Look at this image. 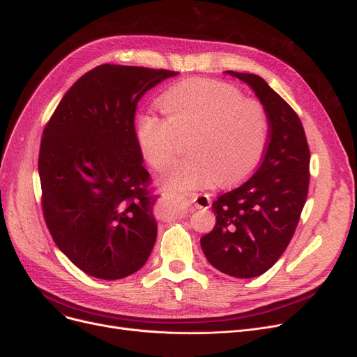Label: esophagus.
Segmentation results:
<instances>
[{"label":"esophagus","instance_id":"1","mask_svg":"<svg viewBox=\"0 0 357 357\" xmlns=\"http://www.w3.org/2000/svg\"><path fill=\"white\" fill-rule=\"evenodd\" d=\"M188 197L194 202L197 208L207 210L211 207V195L210 194H191Z\"/></svg>","mask_w":357,"mask_h":357}]
</instances>
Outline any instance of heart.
Instances as JSON below:
<instances>
[{
	"label": "heart",
	"instance_id": "b5f03b06",
	"mask_svg": "<svg viewBox=\"0 0 357 357\" xmlns=\"http://www.w3.org/2000/svg\"><path fill=\"white\" fill-rule=\"evenodd\" d=\"M163 120L140 114L135 137L144 160L163 171L188 139L190 158L176 163L163 182L176 190L204 188L217 178L233 183L248 176L264 156L269 136L268 114L259 101L243 98L230 85L188 79L158 101Z\"/></svg>",
	"mask_w": 357,
	"mask_h": 357
}]
</instances>
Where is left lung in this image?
<instances>
[{"label":"left lung","instance_id":"left-lung-1","mask_svg":"<svg viewBox=\"0 0 357 357\" xmlns=\"http://www.w3.org/2000/svg\"><path fill=\"white\" fill-rule=\"evenodd\" d=\"M226 73L256 93L268 114L269 137L255 175L213 202L217 221L201 237V248L215 269L248 279L271 269L289 245L307 201L310 149L296 112L265 79Z\"/></svg>","mask_w":357,"mask_h":357}]
</instances>
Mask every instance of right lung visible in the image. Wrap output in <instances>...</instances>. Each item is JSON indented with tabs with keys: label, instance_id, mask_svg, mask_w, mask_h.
<instances>
[{
	"label": "right lung",
	"instance_id": "1",
	"mask_svg": "<svg viewBox=\"0 0 357 357\" xmlns=\"http://www.w3.org/2000/svg\"><path fill=\"white\" fill-rule=\"evenodd\" d=\"M178 72L100 65L75 82L43 130L42 207L56 246L89 276L137 272L158 236L156 197L135 137L144 93Z\"/></svg>",
	"mask_w": 357,
	"mask_h": 357
}]
</instances>
